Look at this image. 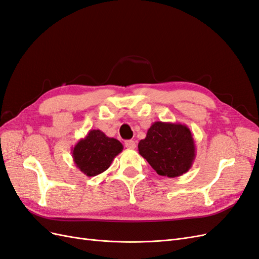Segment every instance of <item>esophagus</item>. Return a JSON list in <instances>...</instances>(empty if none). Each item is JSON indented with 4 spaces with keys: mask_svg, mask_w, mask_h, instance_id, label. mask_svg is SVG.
Here are the masks:
<instances>
[{
    "mask_svg": "<svg viewBox=\"0 0 259 259\" xmlns=\"http://www.w3.org/2000/svg\"><path fill=\"white\" fill-rule=\"evenodd\" d=\"M124 146L127 147V149H136V142L132 141V140H127V141L124 142Z\"/></svg>",
    "mask_w": 259,
    "mask_h": 259,
    "instance_id": "1",
    "label": "esophagus"
}]
</instances>
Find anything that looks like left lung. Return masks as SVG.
I'll use <instances>...</instances> for the list:
<instances>
[{
	"label": "left lung",
	"mask_w": 259,
	"mask_h": 259,
	"mask_svg": "<svg viewBox=\"0 0 259 259\" xmlns=\"http://www.w3.org/2000/svg\"><path fill=\"white\" fill-rule=\"evenodd\" d=\"M138 147L154 170L168 178L188 172L196 156L193 135L188 125L177 122L155 121Z\"/></svg>",
	"instance_id": "8db88e82"
}]
</instances>
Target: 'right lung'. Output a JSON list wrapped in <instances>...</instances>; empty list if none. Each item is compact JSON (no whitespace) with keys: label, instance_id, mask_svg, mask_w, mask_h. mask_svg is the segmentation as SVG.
<instances>
[{"label":"right lung","instance_id":"right-lung-1","mask_svg":"<svg viewBox=\"0 0 259 259\" xmlns=\"http://www.w3.org/2000/svg\"><path fill=\"white\" fill-rule=\"evenodd\" d=\"M122 149L117 139L107 137L99 129H92L85 138L79 140L71 153L79 170L88 177H94L107 170Z\"/></svg>","mask_w":259,"mask_h":259}]
</instances>
